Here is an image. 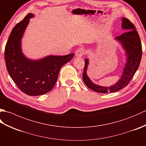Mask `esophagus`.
Segmentation results:
<instances>
[{
	"label": "esophagus",
	"instance_id": "1",
	"mask_svg": "<svg viewBox=\"0 0 146 146\" xmlns=\"http://www.w3.org/2000/svg\"><path fill=\"white\" fill-rule=\"evenodd\" d=\"M85 49L82 48H80L76 51L75 55L77 57H82L83 55L85 54Z\"/></svg>",
	"mask_w": 146,
	"mask_h": 146
}]
</instances>
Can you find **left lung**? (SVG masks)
Listing matches in <instances>:
<instances>
[{
    "instance_id": "left-lung-1",
    "label": "left lung",
    "mask_w": 146,
    "mask_h": 146,
    "mask_svg": "<svg viewBox=\"0 0 146 146\" xmlns=\"http://www.w3.org/2000/svg\"><path fill=\"white\" fill-rule=\"evenodd\" d=\"M122 28L127 31L115 39L122 46L125 51L126 63L123 68L122 75L120 80L115 84L110 86H102L93 83L86 74L89 61L85 59V64L83 73V80L85 85L92 90L101 94H107L108 92H115L119 91L129 84L134 76L140 64L142 58V44L139 36L135 30V26L128 19H122Z\"/></svg>"
}]
</instances>
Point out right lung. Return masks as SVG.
Instances as JSON below:
<instances>
[{
    "label": "right lung",
    "instance_id": "right-lung-1",
    "mask_svg": "<svg viewBox=\"0 0 146 146\" xmlns=\"http://www.w3.org/2000/svg\"><path fill=\"white\" fill-rule=\"evenodd\" d=\"M34 14L29 13L12 29L5 45L4 57L6 68L14 82L21 90L30 96H38L51 91L57 82L59 72L64 64L74 56H48L33 60L24 55L21 39Z\"/></svg>",
    "mask_w": 146,
    "mask_h": 146
}]
</instances>
